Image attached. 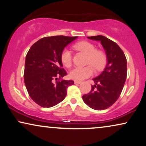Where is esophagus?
<instances>
[{"instance_id": "34e87169", "label": "esophagus", "mask_w": 146, "mask_h": 146, "mask_svg": "<svg viewBox=\"0 0 146 146\" xmlns=\"http://www.w3.org/2000/svg\"><path fill=\"white\" fill-rule=\"evenodd\" d=\"M74 83H75V84H80L81 82V81H75Z\"/></svg>"}]
</instances>
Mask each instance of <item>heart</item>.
<instances>
[{
    "label": "heart",
    "mask_w": 146,
    "mask_h": 146,
    "mask_svg": "<svg viewBox=\"0 0 146 146\" xmlns=\"http://www.w3.org/2000/svg\"><path fill=\"white\" fill-rule=\"evenodd\" d=\"M74 48L87 55L86 65H90L84 67H76L70 71L69 77L73 80L81 81L91 77L93 73V69L96 71L104 69L107 63V56L102 50L96 49V46L87 41L79 42L74 44ZM62 63L66 67H70L72 65V53L71 50L65 48L61 55Z\"/></svg>",
    "instance_id": "b5f03b06"
}]
</instances>
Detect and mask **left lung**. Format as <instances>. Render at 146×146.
<instances>
[{"label": "left lung", "mask_w": 146, "mask_h": 146, "mask_svg": "<svg viewBox=\"0 0 146 146\" xmlns=\"http://www.w3.org/2000/svg\"><path fill=\"white\" fill-rule=\"evenodd\" d=\"M100 41L106 51L108 63L104 71L93 79L95 85L91 91L83 95V102L91 108L104 110L111 106L121 94L127 77V60L116 42L102 35L88 36Z\"/></svg>", "instance_id": "8db88e82"}]
</instances>
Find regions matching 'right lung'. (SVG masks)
Instances as JSON below:
<instances>
[{
	"label": "right lung",
	"instance_id": "add662e5",
	"mask_svg": "<svg viewBox=\"0 0 146 146\" xmlns=\"http://www.w3.org/2000/svg\"><path fill=\"white\" fill-rule=\"evenodd\" d=\"M77 36H53L40 38L31 46L25 59L24 80L31 98L42 108L61 102L72 80H59L67 75L61 60L62 51Z\"/></svg>",
	"mask_w": 146,
	"mask_h": 146
}]
</instances>
